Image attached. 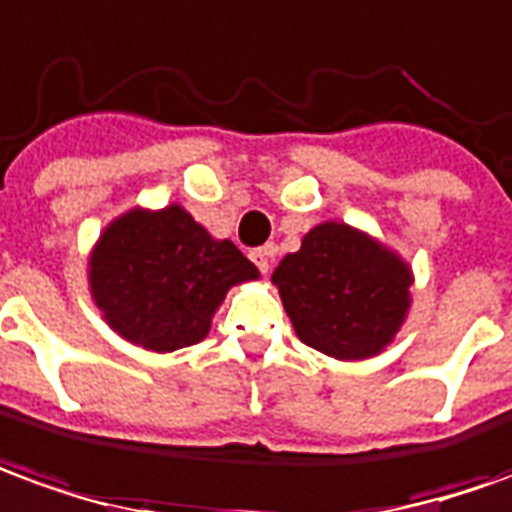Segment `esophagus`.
<instances>
[{
  "label": "esophagus",
  "instance_id": "34e87169",
  "mask_svg": "<svg viewBox=\"0 0 512 512\" xmlns=\"http://www.w3.org/2000/svg\"><path fill=\"white\" fill-rule=\"evenodd\" d=\"M276 253H278L276 245H262V248L250 250V259H253L256 267H259V273H262V276L270 273V267H273V262H276Z\"/></svg>",
  "mask_w": 512,
  "mask_h": 512
}]
</instances>
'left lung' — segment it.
I'll return each instance as SVG.
<instances>
[{"mask_svg":"<svg viewBox=\"0 0 512 512\" xmlns=\"http://www.w3.org/2000/svg\"><path fill=\"white\" fill-rule=\"evenodd\" d=\"M303 343L337 359H365L393 340L410 306V270L348 225L303 236L273 273Z\"/></svg>","mask_w":512,"mask_h":512,"instance_id":"8db88e82","label":"left lung"}]
</instances>
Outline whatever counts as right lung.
Here are the masks:
<instances>
[{
    "mask_svg": "<svg viewBox=\"0 0 512 512\" xmlns=\"http://www.w3.org/2000/svg\"><path fill=\"white\" fill-rule=\"evenodd\" d=\"M256 276L234 242H214L181 206L119 217L91 256L97 306L125 340L150 351L200 343L228 287Z\"/></svg>",
    "mask_w": 512,
    "mask_h": 512,
    "instance_id": "1",
    "label": "right lung"
}]
</instances>
